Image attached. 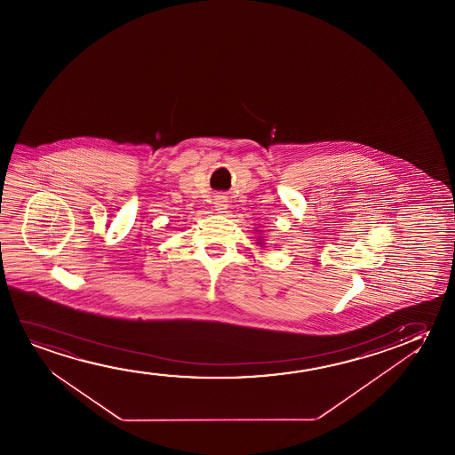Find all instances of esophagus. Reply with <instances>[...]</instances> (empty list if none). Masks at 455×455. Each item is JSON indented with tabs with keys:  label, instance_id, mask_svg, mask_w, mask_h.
I'll return each instance as SVG.
<instances>
[{
	"label": "esophagus",
	"instance_id": "34e87169",
	"mask_svg": "<svg viewBox=\"0 0 455 455\" xmlns=\"http://www.w3.org/2000/svg\"><path fill=\"white\" fill-rule=\"evenodd\" d=\"M227 206H228V204H227V197H225V196H218L216 200H214V208H216V212H224L225 210H227Z\"/></svg>",
	"mask_w": 455,
	"mask_h": 455
}]
</instances>
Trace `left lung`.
<instances>
[{
    "instance_id": "left-lung-1",
    "label": "left lung",
    "mask_w": 455,
    "mask_h": 455,
    "mask_svg": "<svg viewBox=\"0 0 455 455\" xmlns=\"http://www.w3.org/2000/svg\"><path fill=\"white\" fill-rule=\"evenodd\" d=\"M256 235H258V237H256V243L259 245V247H264L266 245V243H264V236H262V230H258L256 228L255 230Z\"/></svg>"
}]
</instances>
